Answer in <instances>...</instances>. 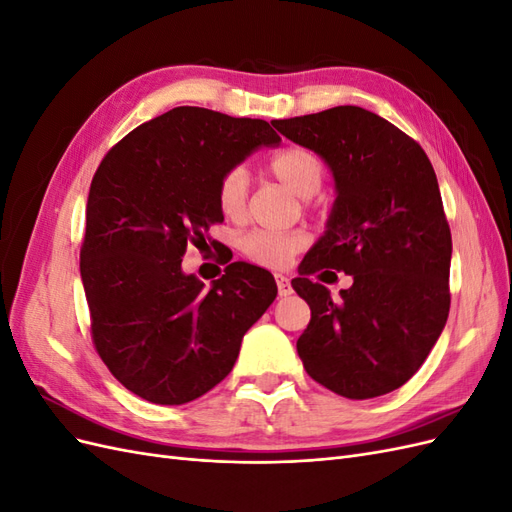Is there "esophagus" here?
<instances>
[{"instance_id":"esophagus-1","label":"esophagus","mask_w":512,"mask_h":512,"mask_svg":"<svg viewBox=\"0 0 512 512\" xmlns=\"http://www.w3.org/2000/svg\"><path fill=\"white\" fill-rule=\"evenodd\" d=\"M275 282H277V292H280V297H288V294L292 292V286H290V280L286 275H275Z\"/></svg>"}]
</instances>
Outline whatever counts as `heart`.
Returning a JSON list of instances; mask_svg holds the SVG:
<instances>
[{
	"instance_id": "b5f03b06",
	"label": "heart",
	"mask_w": 512,
	"mask_h": 512,
	"mask_svg": "<svg viewBox=\"0 0 512 512\" xmlns=\"http://www.w3.org/2000/svg\"><path fill=\"white\" fill-rule=\"evenodd\" d=\"M271 175L282 181L286 188L301 198L314 196L327 177V166L314 149L307 147H286L275 153L269 160ZM218 207L226 218H239L247 203V175L241 166H232L220 177L215 188ZM309 235L305 230H254L241 239V252L252 262L262 267L280 269L305 250Z\"/></svg>"
}]
</instances>
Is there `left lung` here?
Wrapping results in <instances>:
<instances>
[{"label": "left lung", "instance_id": "obj_1", "mask_svg": "<svg viewBox=\"0 0 512 512\" xmlns=\"http://www.w3.org/2000/svg\"><path fill=\"white\" fill-rule=\"evenodd\" d=\"M329 164L337 198L327 232L292 288L312 309L299 337L303 367L348 399L406 384L427 359L451 307V228L423 147L361 106L271 121ZM344 270L353 286L333 302L311 275Z\"/></svg>", "mask_w": 512, "mask_h": 512}]
</instances>
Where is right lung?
Wrapping results in <instances>:
<instances>
[{"label":"right lung","mask_w":512,"mask_h":512,"mask_svg":"<svg viewBox=\"0 0 512 512\" xmlns=\"http://www.w3.org/2000/svg\"><path fill=\"white\" fill-rule=\"evenodd\" d=\"M282 138L262 119L177 106L106 153L91 179L81 277L91 339L108 371L151 404L205 395L235 365L247 329L277 286L265 269L232 262L209 290L181 258L224 222L220 177Z\"/></svg>","instance_id":"right-lung-1"}]
</instances>
